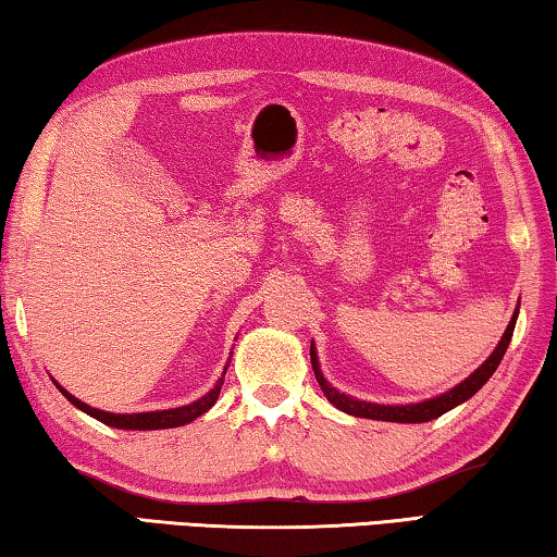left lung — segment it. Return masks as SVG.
Masks as SVG:
<instances>
[{
	"label": "left lung",
	"mask_w": 557,
	"mask_h": 557,
	"mask_svg": "<svg viewBox=\"0 0 557 557\" xmlns=\"http://www.w3.org/2000/svg\"><path fill=\"white\" fill-rule=\"evenodd\" d=\"M516 317H518V309L513 312L511 324H508L506 334L502 336V342H498L496 351L486 358V361L479 366V369L469 375L465 383H459L457 388H451L449 393L440 395V398H432L425 403H418V405H375V403H363V400H356V398H348V395L338 393L336 388H332L324 381L322 371H319V361H317V351H314V344L309 348V356H312V369L317 375V383L322 385L324 395L329 398V403H334L338 410H344L348 414H356V418H369V420H385V422H430L440 418V414H445L447 410L457 408L459 403L469 400L471 395H474L482 385L492 379L494 371L498 369V363H502V358L506 354L508 344H511V336H513V326H516Z\"/></svg>",
	"instance_id": "obj_1"
}]
</instances>
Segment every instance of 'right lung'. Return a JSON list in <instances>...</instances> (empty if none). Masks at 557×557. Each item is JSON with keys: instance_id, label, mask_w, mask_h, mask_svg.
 Wrapping results in <instances>:
<instances>
[{"instance_id": "1", "label": "right lung", "mask_w": 557, "mask_h": 557, "mask_svg": "<svg viewBox=\"0 0 557 557\" xmlns=\"http://www.w3.org/2000/svg\"><path fill=\"white\" fill-rule=\"evenodd\" d=\"M225 375V371H223ZM221 385L223 379L215 383V388H211L209 393L203 395L191 405H184V408H174V410H159V412H137V414H115V412H106V410H98V408H90V405L81 403L78 398H73L69 391H63L59 383H55V388H59L65 398H69L75 408L88 412L90 418H96L100 422H106L110 428H120V430H162V428H178V425H186V422H191L203 414L206 410L213 408V403L219 400V393H221Z\"/></svg>"}]
</instances>
